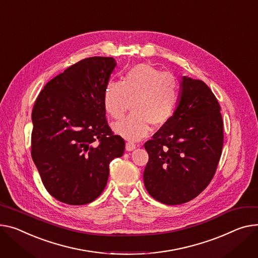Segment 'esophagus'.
<instances>
[{
  "label": "esophagus",
  "instance_id": "1",
  "mask_svg": "<svg viewBox=\"0 0 258 258\" xmlns=\"http://www.w3.org/2000/svg\"><path fill=\"white\" fill-rule=\"evenodd\" d=\"M125 148H126L127 151H132V150H134L136 148V144L133 143V142H126Z\"/></svg>",
  "mask_w": 258,
  "mask_h": 258
}]
</instances>
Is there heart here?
<instances>
[{"label":"heart","instance_id":"obj_1","mask_svg":"<svg viewBox=\"0 0 258 258\" xmlns=\"http://www.w3.org/2000/svg\"><path fill=\"white\" fill-rule=\"evenodd\" d=\"M179 98L177 79L170 73L141 63L124 74L121 82L107 83L102 106L113 119L122 118L132 104V114L113 124V130L127 140L146 137L151 123L162 126L173 116Z\"/></svg>","mask_w":258,"mask_h":258}]
</instances>
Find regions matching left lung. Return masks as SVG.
I'll return each instance as SVG.
<instances>
[{"label": "left lung", "mask_w": 258, "mask_h": 258, "mask_svg": "<svg viewBox=\"0 0 258 258\" xmlns=\"http://www.w3.org/2000/svg\"><path fill=\"white\" fill-rule=\"evenodd\" d=\"M220 110L207 84L182 78L173 116L144 144L149 159L143 178L151 197L168 205L181 204L210 184L224 140Z\"/></svg>", "instance_id": "8db88e82"}]
</instances>
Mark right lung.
<instances>
[{
    "instance_id": "add662e5",
    "label": "right lung",
    "mask_w": 258,
    "mask_h": 258,
    "mask_svg": "<svg viewBox=\"0 0 258 258\" xmlns=\"http://www.w3.org/2000/svg\"><path fill=\"white\" fill-rule=\"evenodd\" d=\"M116 66L112 57L83 59L51 79L32 111L31 156L46 191L84 205L105 190L112 160L125 142L106 119L102 95Z\"/></svg>"
}]
</instances>
